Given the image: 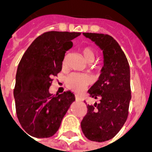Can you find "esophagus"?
I'll use <instances>...</instances> for the list:
<instances>
[{
    "label": "esophagus",
    "mask_w": 152,
    "mask_h": 152,
    "mask_svg": "<svg viewBox=\"0 0 152 152\" xmlns=\"http://www.w3.org/2000/svg\"><path fill=\"white\" fill-rule=\"evenodd\" d=\"M75 97H76V101H81V99L80 98V96L76 95V96H75Z\"/></svg>",
    "instance_id": "obj_1"
}]
</instances>
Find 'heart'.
I'll return each instance as SVG.
<instances>
[{
  "mask_svg": "<svg viewBox=\"0 0 152 152\" xmlns=\"http://www.w3.org/2000/svg\"><path fill=\"white\" fill-rule=\"evenodd\" d=\"M83 55L87 63H93L95 54L90 47H86L83 50ZM65 60L63 61V65ZM93 81V78L89 75L83 73H72L66 77V84L67 87L75 92H81Z\"/></svg>",
  "mask_w": 152,
  "mask_h": 152,
  "instance_id": "obj_1",
  "label": "heart"
}]
</instances>
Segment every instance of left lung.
Here are the masks:
<instances>
[{
	"label": "left lung",
	"mask_w": 152,
	"mask_h": 152,
	"mask_svg": "<svg viewBox=\"0 0 152 152\" xmlns=\"http://www.w3.org/2000/svg\"><path fill=\"white\" fill-rule=\"evenodd\" d=\"M100 48L103 66L99 80L88 93L100 102L87 105L80 123L88 139L105 142L114 137L127 120L131 100L130 70L127 58L117 41L109 35L83 33Z\"/></svg>",
	"instance_id": "left-lung-1"
}]
</instances>
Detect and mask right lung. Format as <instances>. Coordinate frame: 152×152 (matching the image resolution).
Returning a JSON list of instances; mask_svg holds the SVG:
<instances>
[{
	"label": "right lung",
	"mask_w": 152,
	"mask_h": 152,
	"mask_svg": "<svg viewBox=\"0 0 152 152\" xmlns=\"http://www.w3.org/2000/svg\"><path fill=\"white\" fill-rule=\"evenodd\" d=\"M80 34L45 32L31 44L18 64L14 90L16 113L23 129L31 137L53 136L76 100L70 91L53 95L49 89L53 76L62 70L65 53L72 48V40Z\"/></svg>",
	"instance_id": "right-lung-1"
}]
</instances>
